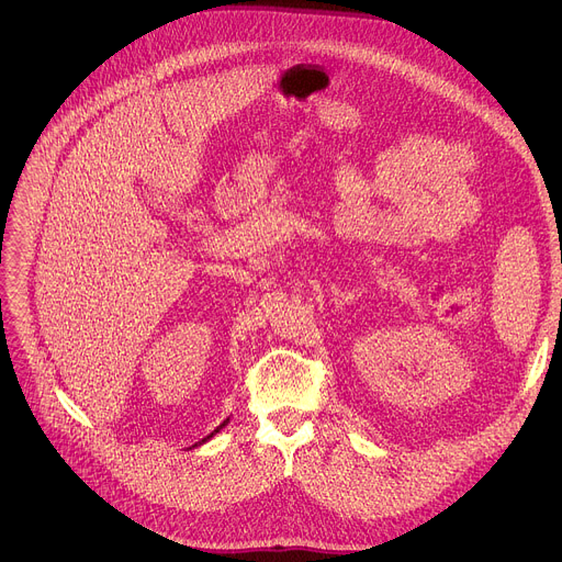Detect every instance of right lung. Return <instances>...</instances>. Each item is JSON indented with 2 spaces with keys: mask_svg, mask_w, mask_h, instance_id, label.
Masks as SVG:
<instances>
[{
  "mask_svg": "<svg viewBox=\"0 0 562 562\" xmlns=\"http://www.w3.org/2000/svg\"><path fill=\"white\" fill-rule=\"evenodd\" d=\"M226 425H228V418H226V420H224V423H222V425H220V427H217V429H215V431H211V434H209V436H206V438H202V440H200V445H204V442H206V440H211V438H213V436H215V434H220V429H224V427H226ZM193 447H198V445H193Z\"/></svg>",
  "mask_w": 562,
  "mask_h": 562,
  "instance_id": "add662e5",
  "label": "right lung"
}]
</instances>
